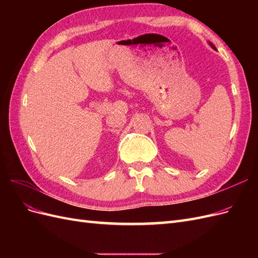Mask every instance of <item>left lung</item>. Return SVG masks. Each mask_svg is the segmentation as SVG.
Wrapping results in <instances>:
<instances>
[{
    "label": "left lung",
    "instance_id": "8db88e82",
    "mask_svg": "<svg viewBox=\"0 0 258 258\" xmlns=\"http://www.w3.org/2000/svg\"><path fill=\"white\" fill-rule=\"evenodd\" d=\"M209 44H210V46H211V47H212L213 49H216V48H215V46H214L212 43H209Z\"/></svg>",
    "mask_w": 258,
    "mask_h": 258
}]
</instances>
